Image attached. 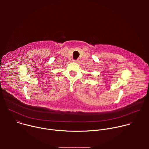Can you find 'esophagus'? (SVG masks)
<instances>
[{
    "instance_id": "34e87169",
    "label": "esophagus",
    "mask_w": 149,
    "mask_h": 149,
    "mask_svg": "<svg viewBox=\"0 0 149 149\" xmlns=\"http://www.w3.org/2000/svg\"><path fill=\"white\" fill-rule=\"evenodd\" d=\"M73 61H74V62H77L78 60H77V59H74V60H73Z\"/></svg>"
}]
</instances>
